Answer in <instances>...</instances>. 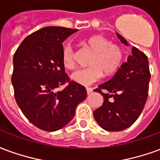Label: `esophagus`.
Masks as SVG:
<instances>
[{
  "label": "esophagus",
  "instance_id": "obj_1",
  "mask_svg": "<svg viewBox=\"0 0 160 160\" xmlns=\"http://www.w3.org/2000/svg\"><path fill=\"white\" fill-rule=\"evenodd\" d=\"M86 90H87V94L89 95V94H92V92H93V89L91 88H86Z\"/></svg>",
  "mask_w": 160,
  "mask_h": 160
}]
</instances>
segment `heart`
I'll list each match as a JSON object with an SVG mask.
<instances>
[{"instance_id":"b5f03b06","label":"heart","mask_w":160,"mask_h":160,"mask_svg":"<svg viewBox=\"0 0 160 160\" xmlns=\"http://www.w3.org/2000/svg\"><path fill=\"white\" fill-rule=\"evenodd\" d=\"M86 45L93 52L89 66L87 68L77 70L72 73V78L78 84L88 86L94 83L102 76L113 73L123 60V49L116 43L102 35H94L86 40ZM75 50L71 44H66L62 51L63 65L67 69L75 66Z\"/></svg>"}]
</instances>
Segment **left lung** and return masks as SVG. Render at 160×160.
Listing matches in <instances>:
<instances>
[{
  "label": "left lung",
  "mask_w": 160,
  "mask_h": 160,
  "mask_svg": "<svg viewBox=\"0 0 160 160\" xmlns=\"http://www.w3.org/2000/svg\"><path fill=\"white\" fill-rule=\"evenodd\" d=\"M118 37L128 45L121 35ZM150 78L148 56L133 47L131 55L113 78L94 89L104 98L102 106L94 112L100 126L107 131H121L132 125L146 104Z\"/></svg>",
  "instance_id": "obj_1"
}]
</instances>
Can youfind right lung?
<instances>
[{
    "label": "right lung",
    "mask_w": 160,
    "mask_h": 160,
    "mask_svg": "<svg viewBox=\"0 0 160 160\" xmlns=\"http://www.w3.org/2000/svg\"><path fill=\"white\" fill-rule=\"evenodd\" d=\"M78 30L48 26L29 35L13 55L12 83L15 101L31 123L45 131L61 129L87 97L84 86L65 72L62 43ZM68 83L61 92L56 88Z\"/></svg>",
    "instance_id": "add662e5"
}]
</instances>
